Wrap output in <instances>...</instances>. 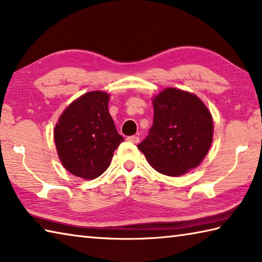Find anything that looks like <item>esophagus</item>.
<instances>
[{
	"mask_svg": "<svg viewBox=\"0 0 262 262\" xmlns=\"http://www.w3.org/2000/svg\"><path fill=\"white\" fill-rule=\"evenodd\" d=\"M127 141L128 142H132V143H134V144H137L140 142V137L139 136H135V135L128 136L127 137Z\"/></svg>",
	"mask_w": 262,
	"mask_h": 262,
	"instance_id": "34e87169",
	"label": "esophagus"
}]
</instances>
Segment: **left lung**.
<instances>
[{
	"mask_svg": "<svg viewBox=\"0 0 262 262\" xmlns=\"http://www.w3.org/2000/svg\"><path fill=\"white\" fill-rule=\"evenodd\" d=\"M154 123L137 145L159 173L180 177L202 163L213 139V120L201 99L167 88L154 99Z\"/></svg>",
	"mask_w": 262,
	"mask_h": 262,
	"instance_id": "obj_1",
	"label": "left lung"
}]
</instances>
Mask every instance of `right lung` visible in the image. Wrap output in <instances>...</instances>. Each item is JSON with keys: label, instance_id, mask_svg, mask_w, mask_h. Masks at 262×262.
I'll list each match as a JSON object with an SVG mask.
<instances>
[{"label": "right lung", "instance_id": "1", "mask_svg": "<svg viewBox=\"0 0 262 262\" xmlns=\"http://www.w3.org/2000/svg\"><path fill=\"white\" fill-rule=\"evenodd\" d=\"M108 95L90 92L71 103L55 127V144L64 167L85 180L98 178L111 164L123 137L107 108Z\"/></svg>", "mask_w": 262, "mask_h": 262}]
</instances>
